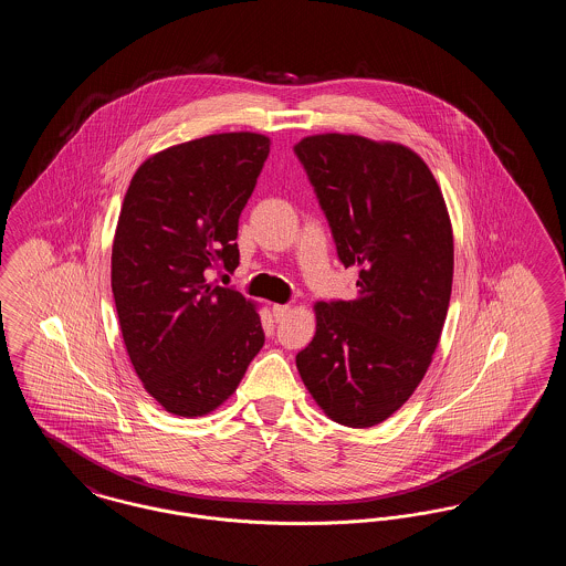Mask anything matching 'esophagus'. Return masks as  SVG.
Returning a JSON list of instances; mask_svg holds the SVG:
<instances>
[{
	"mask_svg": "<svg viewBox=\"0 0 566 566\" xmlns=\"http://www.w3.org/2000/svg\"><path fill=\"white\" fill-rule=\"evenodd\" d=\"M271 312H273L275 321H284L291 314V305H273Z\"/></svg>",
	"mask_w": 566,
	"mask_h": 566,
	"instance_id": "obj_1",
	"label": "esophagus"
}]
</instances>
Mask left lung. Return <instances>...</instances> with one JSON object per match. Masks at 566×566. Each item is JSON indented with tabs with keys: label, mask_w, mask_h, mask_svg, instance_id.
<instances>
[{
	"label": "left lung",
	"mask_w": 566,
	"mask_h": 566,
	"mask_svg": "<svg viewBox=\"0 0 566 566\" xmlns=\"http://www.w3.org/2000/svg\"><path fill=\"white\" fill-rule=\"evenodd\" d=\"M344 268L352 301L316 303V335L296 369L324 413L376 427L413 395L448 316L454 238L431 169L401 144L360 135L303 137L295 146Z\"/></svg>",
	"instance_id": "8db88e82"
}]
</instances>
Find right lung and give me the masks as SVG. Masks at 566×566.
<instances>
[{
    "mask_svg": "<svg viewBox=\"0 0 566 566\" xmlns=\"http://www.w3.org/2000/svg\"><path fill=\"white\" fill-rule=\"evenodd\" d=\"M270 137L216 134L142 163L112 245V293L135 374L176 416L214 411L265 344L254 303L214 286L240 265L238 224Z\"/></svg>",
    "mask_w": 566,
    "mask_h": 566,
    "instance_id": "1",
    "label": "right lung"
}]
</instances>
